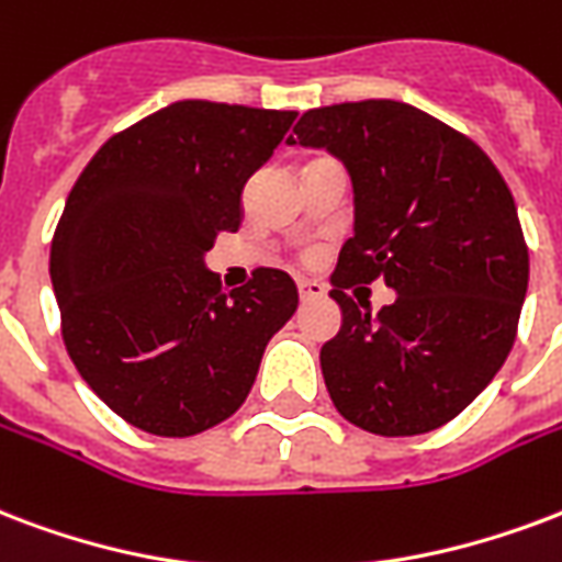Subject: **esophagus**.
<instances>
[{"label": "esophagus", "mask_w": 562, "mask_h": 562, "mask_svg": "<svg viewBox=\"0 0 562 562\" xmlns=\"http://www.w3.org/2000/svg\"><path fill=\"white\" fill-rule=\"evenodd\" d=\"M299 296H302V302L326 299V284H323V281H307V278H302V281H299Z\"/></svg>", "instance_id": "obj_1"}]
</instances>
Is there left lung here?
Masks as SVG:
<instances>
[{
    "mask_svg": "<svg viewBox=\"0 0 562 562\" xmlns=\"http://www.w3.org/2000/svg\"><path fill=\"white\" fill-rule=\"evenodd\" d=\"M293 133L335 154L356 192L328 293L344 323L319 352L328 396L367 432H432L516 344L530 260L513 192L471 138L396 100L311 109ZM376 277L397 299L373 315L345 290Z\"/></svg>",
    "mask_w": 562,
    "mask_h": 562,
    "instance_id": "obj_1",
    "label": "left lung"
}]
</instances>
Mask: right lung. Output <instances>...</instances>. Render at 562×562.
<instances>
[{"mask_svg":"<svg viewBox=\"0 0 562 562\" xmlns=\"http://www.w3.org/2000/svg\"><path fill=\"white\" fill-rule=\"evenodd\" d=\"M296 112L180 100L109 138L67 195L49 278L67 356L105 406L186 438L246 403L293 278L255 269L231 296L204 266L243 222V189Z\"/></svg>","mask_w":562,"mask_h":562,"instance_id":"add662e5","label":"right lung"}]
</instances>
